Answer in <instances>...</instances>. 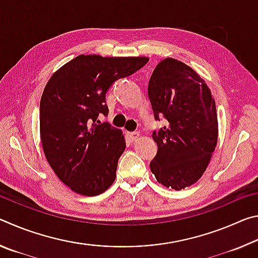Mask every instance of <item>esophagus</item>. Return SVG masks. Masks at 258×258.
I'll list each match as a JSON object with an SVG mask.
<instances>
[{
  "instance_id": "34e87169",
  "label": "esophagus",
  "mask_w": 258,
  "mask_h": 258,
  "mask_svg": "<svg viewBox=\"0 0 258 258\" xmlns=\"http://www.w3.org/2000/svg\"><path fill=\"white\" fill-rule=\"evenodd\" d=\"M127 137L131 141H134L139 138V132H127Z\"/></svg>"
}]
</instances>
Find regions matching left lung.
I'll return each mask as SVG.
<instances>
[{"label": "left lung", "mask_w": 258, "mask_h": 258, "mask_svg": "<svg viewBox=\"0 0 258 258\" xmlns=\"http://www.w3.org/2000/svg\"><path fill=\"white\" fill-rule=\"evenodd\" d=\"M148 94L156 119L164 116L168 121L158 133L154 132L158 151L150 169L164 186L185 189L203 176L216 148L215 100L197 72L173 58L157 64Z\"/></svg>", "instance_id": "8db88e82"}]
</instances>
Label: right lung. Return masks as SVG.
<instances>
[{
    "mask_svg": "<svg viewBox=\"0 0 258 258\" xmlns=\"http://www.w3.org/2000/svg\"><path fill=\"white\" fill-rule=\"evenodd\" d=\"M147 56L81 54L53 73L40 103L43 152L59 180L82 196H98L116 178L126 142L121 130L97 124L107 115L106 93L118 78L132 75Z\"/></svg>",
    "mask_w": 258,
    "mask_h": 258,
    "instance_id": "add662e5",
    "label": "right lung"
}]
</instances>
